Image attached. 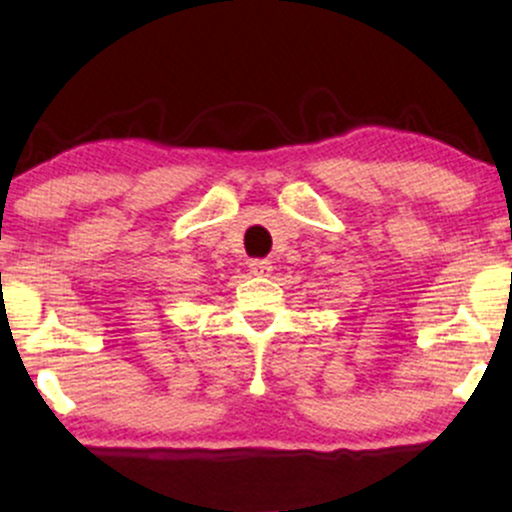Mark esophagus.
<instances>
[{"label": "esophagus", "instance_id": "esophagus-1", "mask_svg": "<svg viewBox=\"0 0 512 512\" xmlns=\"http://www.w3.org/2000/svg\"><path fill=\"white\" fill-rule=\"evenodd\" d=\"M250 272L255 276H269V272H272V262H269V260H252L250 262Z\"/></svg>", "mask_w": 512, "mask_h": 512}]
</instances>
